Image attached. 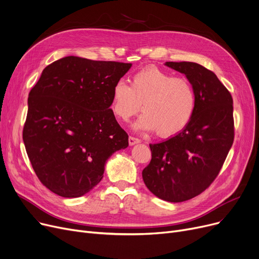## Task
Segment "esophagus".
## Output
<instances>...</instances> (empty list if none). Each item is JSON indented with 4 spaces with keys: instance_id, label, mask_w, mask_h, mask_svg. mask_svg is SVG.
I'll return each mask as SVG.
<instances>
[{
    "instance_id": "34e87169",
    "label": "esophagus",
    "mask_w": 259,
    "mask_h": 259,
    "mask_svg": "<svg viewBox=\"0 0 259 259\" xmlns=\"http://www.w3.org/2000/svg\"><path fill=\"white\" fill-rule=\"evenodd\" d=\"M139 143H141V140H140V139H137V138H134V137H130V138H129V144H130L131 146H133V145H135V144H139Z\"/></svg>"
}]
</instances>
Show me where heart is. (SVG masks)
I'll return each mask as SVG.
<instances>
[{"instance_id": "b5f03b06", "label": "heart", "mask_w": 259, "mask_h": 259, "mask_svg": "<svg viewBox=\"0 0 259 259\" xmlns=\"http://www.w3.org/2000/svg\"><path fill=\"white\" fill-rule=\"evenodd\" d=\"M196 93L188 78L147 67L135 73L131 86L117 80L111 92V111L122 121L141 110L135 128L152 131L160 138L182 132L192 120L196 110Z\"/></svg>"}]
</instances>
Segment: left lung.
I'll return each mask as SVG.
<instances>
[{
	"label": "left lung",
	"mask_w": 259,
	"mask_h": 259,
	"mask_svg": "<svg viewBox=\"0 0 259 259\" xmlns=\"http://www.w3.org/2000/svg\"><path fill=\"white\" fill-rule=\"evenodd\" d=\"M166 65L191 81L196 110L182 132L149 145L152 157L143 170V180L158 198L181 202L202 193L219 175L234 141L233 99L203 66L192 62Z\"/></svg>",
	"instance_id": "obj_1"
}]
</instances>
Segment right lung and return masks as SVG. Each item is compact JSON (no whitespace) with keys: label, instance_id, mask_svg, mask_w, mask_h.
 <instances>
[{"label":"right lung","instance_id":"right-lung-1","mask_svg":"<svg viewBox=\"0 0 259 259\" xmlns=\"http://www.w3.org/2000/svg\"><path fill=\"white\" fill-rule=\"evenodd\" d=\"M131 66L66 57L48 65L30 90L23 141L51 192L70 198L88 193L103 179L106 160L128 147L110 106L114 84Z\"/></svg>","mask_w":259,"mask_h":259}]
</instances>
